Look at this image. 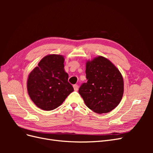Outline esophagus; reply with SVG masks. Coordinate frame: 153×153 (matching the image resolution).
I'll use <instances>...</instances> for the list:
<instances>
[{
  "instance_id": "obj_1",
  "label": "esophagus",
  "mask_w": 153,
  "mask_h": 153,
  "mask_svg": "<svg viewBox=\"0 0 153 153\" xmlns=\"http://www.w3.org/2000/svg\"><path fill=\"white\" fill-rule=\"evenodd\" d=\"M73 87H74V89H75V91H77L78 89V85L77 84H75L73 85Z\"/></svg>"
}]
</instances>
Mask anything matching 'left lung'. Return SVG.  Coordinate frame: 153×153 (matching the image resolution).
Here are the masks:
<instances>
[{
  "label": "left lung",
  "mask_w": 153,
  "mask_h": 153,
  "mask_svg": "<svg viewBox=\"0 0 153 153\" xmlns=\"http://www.w3.org/2000/svg\"><path fill=\"white\" fill-rule=\"evenodd\" d=\"M87 82L78 92L88 108L98 114L110 112L121 102L124 92L123 78L108 59L97 56L85 63Z\"/></svg>",
  "instance_id": "obj_1"
}]
</instances>
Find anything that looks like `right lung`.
Wrapping results in <instances>:
<instances>
[{
  "label": "right lung",
  "mask_w": 153,
  "mask_h": 153,
  "mask_svg": "<svg viewBox=\"0 0 153 153\" xmlns=\"http://www.w3.org/2000/svg\"><path fill=\"white\" fill-rule=\"evenodd\" d=\"M64 62L63 55H48L29 74L27 91L39 108L49 111L57 108L74 91Z\"/></svg>",
  "instance_id": "obj_1"
}]
</instances>
